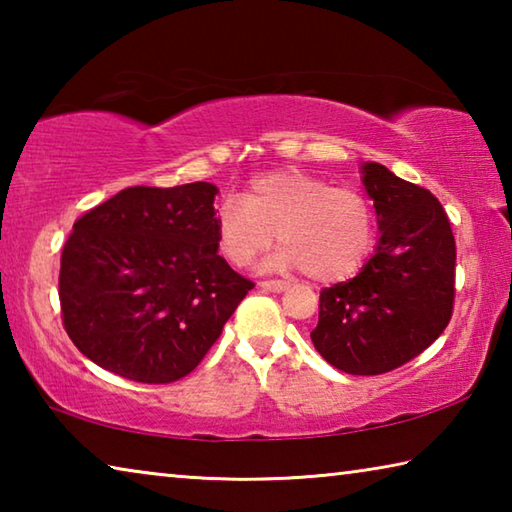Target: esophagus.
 <instances>
[{
	"label": "esophagus",
	"instance_id": "esophagus-1",
	"mask_svg": "<svg viewBox=\"0 0 512 512\" xmlns=\"http://www.w3.org/2000/svg\"><path fill=\"white\" fill-rule=\"evenodd\" d=\"M259 287H262L264 291L282 293L284 289H287V282H282V280H264V282H259Z\"/></svg>",
	"mask_w": 512,
	"mask_h": 512
}]
</instances>
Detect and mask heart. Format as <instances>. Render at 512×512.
Returning <instances> with one entry per match:
<instances>
[{
  "instance_id": "heart-1",
  "label": "heart",
  "mask_w": 512,
  "mask_h": 512,
  "mask_svg": "<svg viewBox=\"0 0 512 512\" xmlns=\"http://www.w3.org/2000/svg\"><path fill=\"white\" fill-rule=\"evenodd\" d=\"M280 239L271 266L302 268L316 282L352 275L370 253L375 216L357 189L298 169L255 178L244 198H228L216 216V239L228 262L246 266Z\"/></svg>"
}]
</instances>
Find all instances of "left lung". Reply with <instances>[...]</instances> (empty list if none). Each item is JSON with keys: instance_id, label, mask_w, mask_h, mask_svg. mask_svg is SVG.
<instances>
[{"instance_id": "8db88e82", "label": "left lung", "mask_w": 512, "mask_h": 512, "mask_svg": "<svg viewBox=\"0 0 512 512\" xmlns=\"http://www.w3.org/2000/svg\"><path fill=\"white\" fill-rule=\"evenodd\" d=\"M361 173L375 201L377 253L352 280L320 291L311 343L348 375H381L418 357L452 320L456 241L429 189L377 162Z\"/></svg>"}]
</instances>
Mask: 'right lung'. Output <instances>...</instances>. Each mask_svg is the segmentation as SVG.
<instances>
[{
	"label": "right lung",
	"instance_id": "obj_1",
	"mask_svg": "<svg viewBox=\"0 0 512 512\" xmlns=\"http://www.w3.org/2000/svg\"><path fill=\"white\" fill-rule=\"evenodd\" d=\"M210 183L128 187L65 241L58 298L85 357L140 384L189 375L255 287L216 253Z\"/></svg>",
	"mask_w": 512,
	"mask_h": 512
}]
</instances>
